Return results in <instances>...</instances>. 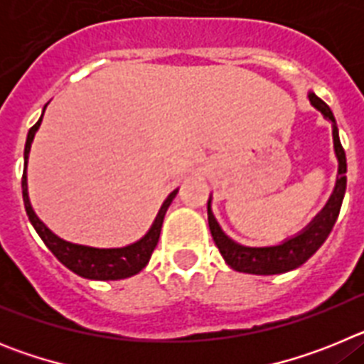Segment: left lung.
<instances>
[{
  "label": "left lung",
  "instance_id": "obj_1",
  "mask_svg": "<svg viewBox=\"0 0 364 364\" xmlns=\"http://www.w3.org/2000/svg\"><path fill=\"white\" fill-rule=\"evenodd\" d=\"M308 100L332 124L333 151H336L337 162H339L336 188L328 198L326 205L311 218V222L304 230H301L290 239L282 240L281 244L262 247L244 246V244L235 242L231 237H228L222 231L213 211H211L210 197V200H208V222H210L211 237H213L220 255L226 260V264L233 268L235 272L253 273V275H277V273H286L299 268L323 246V242L332 231L333 224H336L337 217H339L341 204H343L346 191V154L341 146L339 129H337V122L333 118L332 109L328 107L319 96H315V92H308Z\"/></svg>",
  "mask_w": 364,
  "mask_h": 364
}]
</instances>
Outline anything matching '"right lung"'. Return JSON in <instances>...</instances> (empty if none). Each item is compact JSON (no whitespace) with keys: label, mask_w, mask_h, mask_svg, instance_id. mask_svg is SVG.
Returning <instances> with one entry per match:
<instances>
[{"label":"right lung","mask_w":364,"mask_h":364,"mask_svg":"<svg viewBox=\"0 0 364 364\" xmlns=\"http://www.w3.org/2000/svg\"><path fill=\"white\" fill-rule=\"evenodd\" d=\"M47 107V105H45ZM43 107V112H45ZM43 112H41L40 120L32 125L28 129L27 142H25V167H23V178H21V189H23V204L25 211L28 215V220L34 226L36 233L40 235L45 246L49 247L50 252L54 253L63 266L74 272L76 275L83 279H91V281H120V279L133 277L136 273L142 272L147 266L151 259V253L154 252V247L159 244L160 239V230H162V222L166 217L167 208L171 205L173 198L176 197L178 189L171 191L164 200L162 208L154 217V222L151 224L149 231L144 235L142 239L136 240L133 244H127L124 247H95V246H83V244H74L65 239H60L56 233L45 226L43 222L40 220L32 204L28 200V189H27V162H28V153H31L32 140L34 134L40 129L41 120H43Z\"/></svg>","instance_id":"obj_1"}]
</instances>
